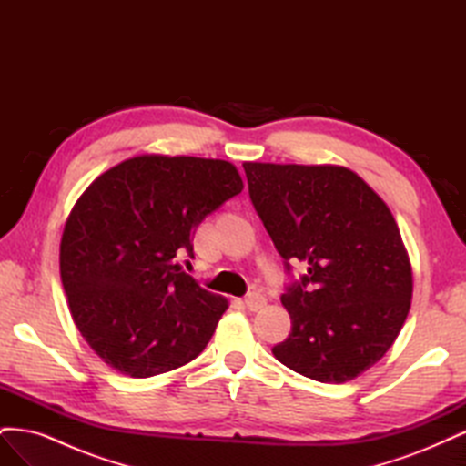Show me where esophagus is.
Returning a JSON list of instances; mask_svg holds the SVG:
<instances>
[{
    "label": "esophagus",
    "instance_id": "1",
    "mask_svg": "<svg viewBox=\"0 0 466 466\" xmlns=\"http://www.w3.org/2000/svg\"><path fill=\"white\" fill-rule=\"evenodd\" d=\"M264 305H266V298H264L262 293L252 291V293H248L247 298H245V307L248 309V311H260Z\"/></svg>",
    "mask_w": 466,
    "mask_h": 466
}]
</instances>
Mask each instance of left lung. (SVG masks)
<instances>
[{"label":"left lung","instance_id":"obj_1","mask_svg":"<svg viewBox=\"0 0 466 466\" xmlns=\"http://www.w3.org/2000/svg\"><path fill=\"white\" fill-rule=\"evenodd\" d=\"M274 247L307 274L281 293L291 332L278 361L320 383H346L397 340L410 311L412 266L387 204L338 165L243 163Z\"/></svg>","mask_w":466,"mask_h":466}]
</instances>
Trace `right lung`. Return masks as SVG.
Returning <instances> with one entry per match:
<instances>
[{"label":"right lung","mask_w":466,"mask_h":466,"mask_svg":"<svg viewBox=\"0 0 466 466\" xmlns=\"http://www.w3.org/2000/svg\"><path fill=\"white\" fill-rule=\"evenodd\" d=\"M243 190L221 159L139 155L96 177L69 214L60 276L86 342L146 379L180 368L214 334L228 299L180 270L202 219Z\"/></svg>","instance_id":"1"}]
</instances>
